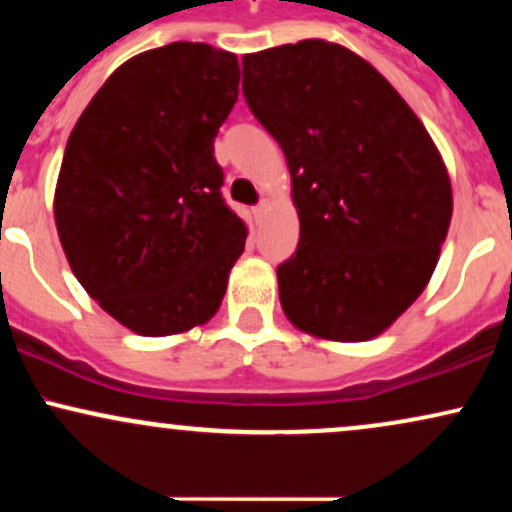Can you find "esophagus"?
<instances>
[{"label":"esophagus","instance_id":"esophagus-1","mask_svg":"<svg viewBox=\"0 0 512 512\" xmlns=\"http://www.w3.org/2000/svg\"><path fill=\"white\" fill-rule=\"evenodd\" d=\"M267 207H269V204H267V202H264V199H262V202H260V204H257V207H255V209H252V214H255V221H262V216H264V214H267Z\"/></svg>","mask_w":512,"mask_h":512}]
</instances>
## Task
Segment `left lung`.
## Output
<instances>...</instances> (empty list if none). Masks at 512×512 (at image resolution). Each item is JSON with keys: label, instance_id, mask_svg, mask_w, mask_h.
Returning a JSON list of instances; mask_svg holds the SVG:
<instances>
[{"label": "left lung", "instance_id": "8db88e82", "mask_svg": "<svg viewBox=\"0 0 512 512\" xmlns=\"http://www.w3.org/2000/svg\"><path fill=\"white\" fill-rule=\"evenodd\" d=\"M243 96L284 151L301 219L276 267L286 317L334 342L378 337L426 289L448 236L436 144L378 69L325 40L245 55Z\"/></svg>", "mask_w": 512, "mask_h": 512}]
</instances>
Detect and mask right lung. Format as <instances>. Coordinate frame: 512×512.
<instances>
[{"instance_id": "add662e5", "label": "right lung", "mask_w": 512, "mask_h": 512, "mask_svg": "<svg viewBox=\"0 0 512 512\" xmlns=\"http://www.w3.org/2000/svg\"><path fill=\"white\" fill-rule=\"evenodd\" d=\"M236 55L170 43L115 69L69 134L55 221L79 284L144 337L202 325L245 250L214 139L238 101Z\"/></svg>"}]
</instances>
